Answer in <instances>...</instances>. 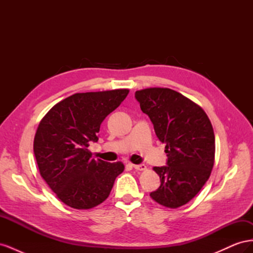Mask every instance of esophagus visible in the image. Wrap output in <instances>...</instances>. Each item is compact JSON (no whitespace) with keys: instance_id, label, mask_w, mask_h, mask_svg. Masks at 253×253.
Segmentation results:
<instances>
[{"instance_id":"esophagus-1","label":"esophagus","mask_w":253,"mask_h":253,"mask_svg":"<svg viewBox=\"0 0 253 253\" xmlns=\"http://www.w3.org/2000/svg\"><path fill=\"white\" fill-rule=\"evenodd\" d=\"M133 168L137 171H147V166L145 165H133Z\"/></svg>"}]
</instances>
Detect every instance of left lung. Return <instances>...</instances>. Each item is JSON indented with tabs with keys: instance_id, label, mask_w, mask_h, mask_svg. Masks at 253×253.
<instances>
[{
	"instance_id": "1",
	"label": "left lung",
	"mask_w": 253,
	"mask_h": 253,
	"mask_svg": "<svg viewBox=\"0 0 253 253\" xmlns=\"http://www.w3.org/2000/svg\"><path fill=\"white\" fill-rule=\"evenodd\" d=\"M135 97L158 139L166 144L168 156V166L153 168L160 186L150 196L167 208H179L210 177L215 155L211 121L200 105L171 88H144L137 90Z\"/></svg>"
}]
</instances>
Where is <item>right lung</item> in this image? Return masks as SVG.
Returning a JSON list of instances; mask_svg holds the SVG:
<instances>
[{"label": "right lung", "mask_w": 253, "mask_h": 253, "mask_svg": "<svg viewBox=\"0 0 253 253\" xmlns=\"http://www.w3.org/2000/svg\"><path fill=\"white\" fill-rule=\"evenodd\" d=\"M127 94L126 88L74 94L53 105L40 121L34 139L38 168L71 208L86 210L103 203L125 170L121 162L91 158L87 148L90 141H98L102 121Z\"/></svg>", "instance_id": "obj_1"}]
</instances>
